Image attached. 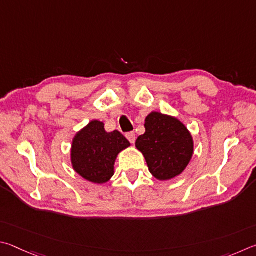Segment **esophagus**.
Segmentation results:
<instances>
[{
  "mask_svg": "<svg viewBox=\"0 0 256 256\" xmlns=\"http://www.w3.org/2000/svg\"><path fill=\"white\" fill-rule=\"evenodd\" d=\"M126 137H127V140L132 142V144H134V142H136V135H135V132H128L127 135H126Z\"/></svg>",
  "mask_w": 256,
  "mask_h": 256,
  "instance_id": "obj_1",
  "label": "esophagus"
}]
</instances>
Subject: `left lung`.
<instances>
[{
  "mask_svg": "<svg viewBox=\"0 0 256 256\" xmlns=\"http://www.w3.org/2000/svg\"><path fill=\"white\" fill-rule=\"evenodd\" d=\"M145 129L136 147L152 176L160 181L180 176L194 155V140L188 128L174 116L154 111L146 116Z\"/></svg>",
  "mask_w": 256,
  "mask_h": 256,
  "instance_id": "left-lung-1",
  "label": "left lung"
}]
</instances>
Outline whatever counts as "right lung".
<instances>
[{
    "instance_id": "add662e5",
    "label": "right lung",
    "mask_w": 256,
    "mask_h": 256,
    "mask_svg": "<svg viewBox=\"0 0 256 256\" xmlns=\"http://www.w3.org/2000/svg\"><path fill=\"white\" fill-rule=\"evenodd\" d=\"M130 146L118 130L106 132L104 124L92 120L73 138L70 160L74 171L86 181L106 183L114 174V162L121 150Z\"/></svg>"
}]
</instances>
